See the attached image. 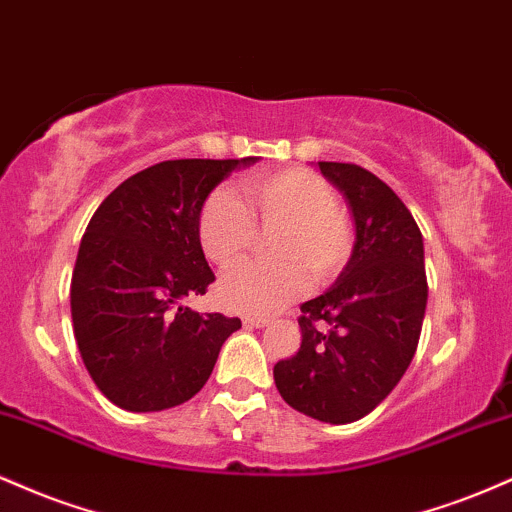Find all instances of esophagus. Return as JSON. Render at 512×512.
<instances>
[{
    "instance_id": "34e87169",
    "label": "esophagus",
    "mask_w": 512,
    "mask_h": 512,
    "mask_svg": "<svg viewBox=\"0 0 512 512\" xmlns=\"http://www.w3.org/2000/svg\"><path fill=\"white\" fill-rule=\"evenodd\" d=\"M243 325L245 327H264V325H269V317H264V315H245L243 317Z\"/></svg>"
}]
</instances>
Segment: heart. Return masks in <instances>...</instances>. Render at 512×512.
I'll return each mask as SVG.
<instances>
[{"label": "heart", "mask_w": 512, "mask_h": 512, "mask_svg": "<svg viewBox=\"0 0 512 512\" xmlns=\"http://www.w3.org/2000/svg\"><path fill=\"white\" fill-rule=\"evenodd\" d=\"M240 190L245 204L228 190L204 199L197 221L202 252L216 267H233L248 255L260 226L276 228L269 240L276 260L240 264L223 276V303L252 313L274 310L303 291L308 274L315 284H327L344 272L356 248L354 221L322 175L305 168L255 173Z\"/></svg>", "instance_id": "b5f03b06"}]
</instances>
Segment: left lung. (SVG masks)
Returning a JSON list of instances; mask_svg holds the SVG:
<instances>
[{
    "instance_id": "1",
    "label": "left lung",
    "mask_w": 512,
    "mask_h": 512,
    "mask_svg": "<svg viewBox=\"0 0 512 512\" xmlns=\"http://www.w3.org/2000/svg\"><path fill=\"white\" fill-rule=\"evenodd\" d=\"M349 199L356 248L332 289L301 305V349L274 366L284 402L325 424L363 419L395 390L426 313L424 240L407 204L356 163L317 161Z\"/></svg>"
}]
</instances>
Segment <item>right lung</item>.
Returning a JSON list of instances; mask_svg holds the SVG:
<instances>
[{
	"label": "right lung",
	"mask_w": 512,
	"mask_h": 512,
	"mask_svg": "<svg viewBox=\"0 0 512 512\" xmlns=\"http://www.w3.org/2000/svg\"><path fill=\"white\" fill-rule=\"evenodd\" d=\"M248 158H180L117 185L88 221L72 274L74 337L93 383L127 411L178 407L202 390L238 317L182 298L216 279L197 236L204 199Z\"/></svg>",
	"instance_id": "1"
}]
</instances>
